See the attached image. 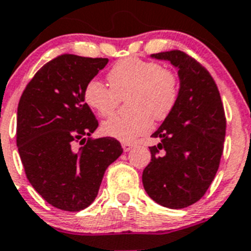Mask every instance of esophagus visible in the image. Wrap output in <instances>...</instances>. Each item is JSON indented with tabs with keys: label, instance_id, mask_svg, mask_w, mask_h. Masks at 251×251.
Segmentation results:
<instances>
[{
	"label": "esophagus",
	"instance_id": "esophagus-1",
	"mask_svg": "<svg viewBox=\"0 0 251 251\" xmlns=\"http://www.w3.org/2000/svg\"><path fill=\"white\" fill-rule=\"evenodd\" d=\"M135 144H132V142H123V149L124 151H130L131 149L134 148Z\"/></svg>",
	"mask_w": 251,
	"mask_h": 251
}]
</instances>
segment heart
Instances as JSON below:
<instances>
[{
    "label": "heart",
    "mask_w": 251,
    "mask_h": 251,
    "mask_svg": "<svg viewBox=\"0 0 251 251\" xmlns=\"http://www.w3.org/2000/svg\"><path fill=\"white\" fill-rule=\"evenodd\" d=\"M107 80L110 87L99 80H90L83 89V101L99 116L105 117L114 114L120 100L130 96V115L114 116L101 125L103 135L124 142L149 132L153 119H168L180 98L179 76L153 61L123 58L111 67Z\"/></svg>",
    "instance_id": "heart-1"
}]
</instances>
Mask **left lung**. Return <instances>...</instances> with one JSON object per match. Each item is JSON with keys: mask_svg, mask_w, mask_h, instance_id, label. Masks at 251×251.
Returning <instances> with one entry per match:
<instances>
[{"mask_svg": "<svg viewBox=\"0 0 251 251\" xmlns=\"http://www.w3.org/2000/svg\"><path fill=\"white\" fill-rule=\"evenodd\" d=\"M151 57L179 69L180 98L152 134L161 142L150 148L142 184L157 204L182 209L199 201L215 177L224 149V106L214 78L195 58L179 50Z\"/></svg>", "mask_w": 251, "mask_h": 251, "instance_id": "left-lung-1", "label": "left lung"}]
</instances>
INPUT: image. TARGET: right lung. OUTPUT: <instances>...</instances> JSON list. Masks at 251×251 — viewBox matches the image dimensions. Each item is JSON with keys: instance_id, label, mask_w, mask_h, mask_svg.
I'll return each mask as SVG.
<instances>
[{"instance_id": "obj_1", "label": "right lung", "mask_w": 251, "mask_h": 251, "mask_svg": "<svg viewBox=\"0 0 251 251\" xmlns=\"http://www.w3.org/2000/svg\"><path fill=\"white\" fill-rule=\"evenodd\" d=\"M107 62L57 56L36 72L20 99L16 142L25 174L60 210L80 211L91 205L105 170L124 151L114 137H90L99 123L83 101V89Z\"/></svg>"}]
</instances>
